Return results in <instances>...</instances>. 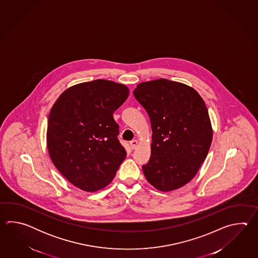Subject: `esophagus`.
<instances>
[{"instance_id":"obj_1","label":"esophagus","mask_w":258,"mask_h":258,"mask_svg":"<svg viewBox=\"0 0 258 258\" xmlns=\"http://www.w3.org/2000/svg\"><path fill=\"white\" fill-rule=\"evenodd\" d=\"M137 145H138V141L137 140H132L131 142H130L132 149H136L137 148Z\"/></svg>"}]
</instances>
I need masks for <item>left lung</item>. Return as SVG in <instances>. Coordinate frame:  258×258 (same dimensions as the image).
<instances>
[{
    "instance_id": "8db88e82",
    "label": "left lung",
    "mask_w": 258,
    "mask_h": 258,
    "mask_svg": "<svg viewBox=\"0 0 258 258\" xmlns=\"http://www.w3.org/2000/svg\"><path fill=\"white\" fill-rule=\"evenodd\" d=\"M134 96L152 128L151 157L144 174L159 191L185 185L197 174L212 142L208 108L191 87L168 79L137 85Z\"/></svg>"
}]
</instances>
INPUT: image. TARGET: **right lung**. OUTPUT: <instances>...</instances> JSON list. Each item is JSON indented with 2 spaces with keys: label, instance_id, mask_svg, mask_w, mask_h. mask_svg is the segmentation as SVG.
Segmentation results:
<instances>
[{
  "label": "right lung",
  "instance_id": "add662e5",
  "mask_svg": "<svg viewBox=\"0 0 258 258\" xmlns=\"http://www.w3.org/2000/svg\"><path fill=\"white\" fill-rule=\"evenodd\" d=\"M126 86L97 79L66 89L49 112L47 146L55 167L75 186L96 192L112 181L126 157L113 112Z\"/></svg>",
  "mask_w": 258,
  "mask_h": 258
}]
</instances>
